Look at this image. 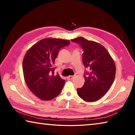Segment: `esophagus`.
Listing matches in <instances>:
<instances>
[{"instance_id": "34e87169", "label": "esophagus", "mask_w": 135, "mask_h": 135, "mask_svg": "<svg viewBox=\"0 0 135 135\" xmlns=\"http://www.w3.org/2000/svg\"><path fill=\"white\" fill-rule=\"evenodd\" d=\"M73 78H74V76H68L67 77L68 80H72Z\"/></svg>"}]
</instances>
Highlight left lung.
<instances>
[{"mask_svg": "<svg viewBox=\"0 0 135 135\" xmlns=\"http://www.w3.org/2000/svg\"><path fill=\"white\" fill-rule=\"evenodd\" d=\"M83 48V62L85 71L84 84L77 88V94L87 102H95L108 92L115 76V65L108 51L99 43L83 37L71 40Z\"/></svg>", "mask_w": 135, "mask_h": 135, "instance_id": "8db88e82", "label": "left lung"}]
</instances>
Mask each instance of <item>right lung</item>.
I'll return each mask as SVG.
<instances>
[{"label": "right lung", "mask_w": 135, "mask_h": 135, "mask_svg": "<svg viewBox=\"0 0 135 135\" xmlns=\"http://www.w3.org/2000/svg\"><path fill=\"white\" fill-rule=\"evenodd\" d=\"M70 40L44 38L34 45L26 52L22 62L25 81L32 92L43 100H49L61 92L65 80L54 74L53 65L62 47Z\"/></svg>", "instance_id": "add662e5"}]
</instances>
